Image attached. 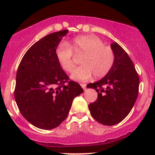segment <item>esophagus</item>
Returning <instances> with one entry per match:
<instances>
[{"label":"esophagus","mask_w":155,"mask_h":155,"mask_svg":"<svg viewBox=\"0 0 155 155\" xmlns=\"http://www.w3.org/2000/svg\"><path fill=\"white\" fill-rule=\"evenodd\" d=\"M80 85H81V87L84 89V90H85V89H86L87 85L85 84H80Z\"/></svg>","instance_id":"esophagus-1"}]
</instances>
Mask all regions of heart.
Listing matches in <instances>:
<instances>
[{"mask_svg":"<svg viewBox=\"0 0 155 155\" xmlns=\"http://www.w3.org/2000/svg\"><path fill=\"white\" fill-rule=\"evenodd\" d=\"M83 55L82 65L74 69L71 77L76 81H87L93 74L97 78L106 76L111 71L115 61V54L110 47L95 35L78 36L69 45L62 42L57 47L56 57L65 71L70 72L74 67V53Z\"/></svg>","mask_w":155,"mask_h":155,"instance_id":"b5f03b06","label":"heart"}]
</instances>
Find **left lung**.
<instances>
[{"mask_svg": "<svg viewBox=\"0 0 155 155\" xmlns=\"http://www.w3.org/2000/svg\"><path fill=\"white\" fill-rule=\"evenodd\" d=\"M111 48L115 54L111 71L100 81L87 85L97 92V100L88 106L90 114L96 121L108 126L118 124L128 115L139 89V77L128 54L117 42Z\"/></svg>", "mask_w": 155, "mask_h": 155, "instance_id": "8db88e82", "label": "left lung"}]
</instances>
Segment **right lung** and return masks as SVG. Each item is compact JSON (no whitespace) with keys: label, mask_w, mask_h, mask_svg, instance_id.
<instances>
[{"label":"right lung","mask_w":155,"mask_h":155,"mask_svg":"<svg viewBox=\"0 0 155 155\" xmlns=\"http://www.w3.org/2000/svg\"><path fill=\"white\" fill-rule=\"evenodd\" d=\"M68 32L50 33L35 42L17 70L16 103L22 116L40 129L59 126L67 118L74 97L84 91L77 82L69 81L57 59V47Z\"/></svg>","instance_id":"add662e5"}]
</instances>
